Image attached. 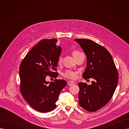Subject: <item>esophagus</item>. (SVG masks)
Segmentation results:
<instances>
[{
	"instance_id": "esophagus-1",
	"label": "esophagus",
	"mask_w": 129,
	"mask_h": 129,
	"mask_svg": "<svg viewBox=\"0 0 129 129\" xmlns=\"http://www.w3.org/2000/svg\"><path fill=\"white\" fill-rule=\"evenodd\" d=\"M67 84H68L69 86H71V85L74 84V82H73V81L70 80V81H69V82H67Z\"/></svg>"
}]
</instances>
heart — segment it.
I'll list each match as a JSON object with an SVG mask.
<instances>
[{"instance_id":"1","label":"heart","mask_w":129,"mask_h":129,"mask_svg":"<svg viewBox=\"0 0 129 129\" xmlns=\"http://www.w3.org/2000/svg\"><path fill=\"white\" fill-rule=\"evenodd\" d=\"M80 53V52H79V51H77V50H74L72 52V55L74 57H75L77 54ZM61 61H62V58L61 57L59 58L58 59V63H60ZM76 74L77 73L76 72H73L72 71H66L64 74L63 75L64 77L68 78H71V79H74L76 77Z\"/></svg>"}]
</instances>
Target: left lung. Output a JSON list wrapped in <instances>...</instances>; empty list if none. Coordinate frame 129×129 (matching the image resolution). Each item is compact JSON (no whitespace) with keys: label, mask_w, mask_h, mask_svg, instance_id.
I'll return each mask as SVG.
<instances>
[{"label":"left lung","mask_w":129,"mask_h":129,"mask_svg":"<svg viewBox=\"0 0 129 129\" xmlns=\"http://www.w3.org/2000/svg\"><path fill=\"white\" fill-rule=\"evenodd\" d=\"M82 47L87 57V66L83 77L92 78L91 85L80 82L79 104L85 110L96 111L111 99L118 83V73L108 51L88 39L74 40Z\"/></svg>","instance_id":"1"}]
</instances>
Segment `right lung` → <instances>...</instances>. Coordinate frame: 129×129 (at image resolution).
I'll return each mask as SVG.
<instances>
[{
	"mask_svg": "<svg viewBox=\"0 0 129 129\" xmlns=\"http://www.w3.org/2000/svg\"><path fill=\"white\" fill-rule=\"evenodd\" d=\"M57 40H42L28 52L19 68L20 91L33 109L47 112L56 108L59 94L67 84L63 79L47 82L46 76L56 78L57 62L62 48Z\"/></svg>",
	"mask_w": 129,
	"mask_h": 129,
	"instance_id": "obj_1",
	"label": "right lung"
}]
</instances>
